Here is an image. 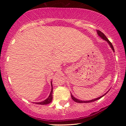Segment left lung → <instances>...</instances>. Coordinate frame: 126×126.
<instances>
[{"label": "left lung", "mask_w": 126, "mask_h": 126, "mask_svg": "<svg viewBox=\"0 0 126 126\" xmlns=\"http://www.w3.org/2000/svg\"><path fill=\"white\" fill-rule=\"evenodd\" d=\"M96 31H97V33H98V35H99V36H100V38H102V39H103V40H106V41L108 43H109V45H110V47L111 48V49H112L113 51H114V52H115L114 47H113L112 43H111V42L109 41V40L107 38V37H106V36H105V35H104V33L102 32H101L100 31H99V30H97ZM108 91H107V93H106V94H104V95H102V96H100V97H99V98H97L92 99V100H79V99H78L77 98H75V97H74V96H73V95H72L71 93V98H72V100H73L74 101H75V102L80 103H86L93 102H94V101H96V100H99V99H100L101 98H102L103 96H104V95H105L106 94H107V93H108Z\"/></svg>", "instance_id": "left-lung-1"}]
</instances>
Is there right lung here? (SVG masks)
<instances>
[{"mask_svg": "<svg viewBox=\"0 0 126 126\" xmlns=\"http://www.w3.org/2000/svg\"><path fill=\"white\" fill-rule=\"evenodd\" d=\"M51 90L49 94V96L46 99V100L42 101L41 102H38V103H35L38 104H42V105H45V104H49V103H51L52 100V93H53V87H52V81L51 82Z\"/></svg>", "mask_w": 126, "mask_h": 126, "instance_id": "add662e5", "label": "right lung"}]
</instances>
